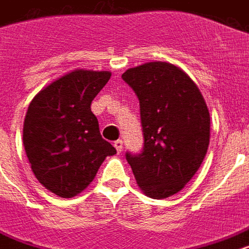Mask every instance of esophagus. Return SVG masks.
<instances>
[{
  "label": "esophagus",
  "instance_id": "1",
  "mask_svg": "<svg viewBox=\"0 0 249 249\" xmlns=\"http://www.w3.org/2000/svg\"><path fill=\"white\" fill-rule=\"evenodd\" d=\"M113 145H115L117 153H121V150H123V141H121V140H117V141H115Z\"/></svg>",
  "mask_w": 249,
  "mask_h": 249
}]
</instances>
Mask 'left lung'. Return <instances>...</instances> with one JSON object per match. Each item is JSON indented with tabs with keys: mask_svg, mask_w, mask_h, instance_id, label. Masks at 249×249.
I'll return each instance as SVG.
<instances>
[{
	"mask_svg": "<svg viewBox=\"0 0 249 249\" xmlns=\"http://www.w3.org/2000/svg\"><path fill=\"white\" fill-rule=\"evenodd\" d=\"M140 101L143 148L126 153L140 189L153 199L181 191L202 165L210 113L199 88L181 68L149 62L123 73Z\"/></svg>",
	"mask_w": 249,
	"mask_h": 249,
	"instance_id": "8db88e82",
	"label": "left lung"
}]
</instances>
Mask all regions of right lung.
<instances>
[{"label":"right lung","instance_id":"1","mask_svg":"<svg viewBox=\"0 0 249 249\" xmlns=\"http://www.w3.org/2000/svg\"><path fill=\"white\" fill-rule=\"evenodd\" d=\"M110 79L109 71L75 70L31 100L23 123V146L31 170L60 198L82 193L116 149L101 137L91 103Z\"/></svg>","mask_w":249,"mask_h":249}]
</instances>
